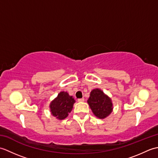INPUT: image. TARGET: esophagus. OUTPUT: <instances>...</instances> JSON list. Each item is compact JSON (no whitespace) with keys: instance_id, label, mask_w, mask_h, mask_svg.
I'll return each instance as SVG.
<instances>
[{"instance_id":"esophagus-1","label":"esophagus","mask_w":158,"mask_h":158,"mask_svg":"<svg viewBox=\"0 0 158 158\" xmlns=\"http://www.w3.org/2000/svg\"><path fill=\"white\" fill-rule=\"evenodd\" d=\"M83 101H84V98H83L78 99V102H83Z\"/></svg>"}]
</instances>
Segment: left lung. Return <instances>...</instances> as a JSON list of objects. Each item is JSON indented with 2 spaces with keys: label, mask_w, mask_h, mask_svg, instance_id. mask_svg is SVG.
<instances>
[{
  "label": "left lung",
  "mask_w": 158,
  "mask_h": 158,
  "mask_svg": "<svg viewBox=\"0 0 158 158\" xmlns=\"http://www.w3.org/2000/svg\"><path fill=\"white\" fill-rule=\"evenodd\" d=\"M88 103L94 115L100 119L108 117L113 109L111 99L98 88L90 92Z\"/></svg>",
  "instance_id": "8db88e82"
}]
</instances>
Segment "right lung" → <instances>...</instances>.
Returning a JSON list of instances; mask_svg holds the SVG:
<instances>
[{"label": "right lung", "mask_w": 158, "mask_h": 158, "mask_svg": "<svg viewBox=\"0 0 158 158\" xmlns=\"http://www.w3.org/2000/svg\"><path fill=\"white\" fill-rule=\"evenodd\" d=\"M75 102V100L73 96H69L66 92H60L58 96L50 103L49 108L52 115L58 119H64L71 112Z\"/></svg>", "instance_id": "1"}]
</instances>
